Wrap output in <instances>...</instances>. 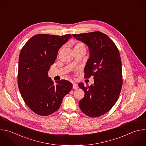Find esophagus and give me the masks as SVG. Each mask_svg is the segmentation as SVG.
Listing matches in <instances>:
<instances>
[{
  "mask_svg": "<svg viewBox=\"0 0 146 146\" xmlns=\"http://www.w3.org/2000/svg\"><path fill=\"white\" fill-rule=\"evenodd\" d=\"M78 87H79V86L76 83H73V88L74 89H77V88H78Z\"/></svg>",
  "mask_w": 146,
  "mask_h": 146,
  "instance_id": "esophagus-1",
  "label": "esophagus"
}]
</instances>
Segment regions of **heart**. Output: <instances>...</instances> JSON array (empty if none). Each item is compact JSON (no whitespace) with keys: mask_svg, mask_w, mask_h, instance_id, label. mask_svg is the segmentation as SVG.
Here are the masks:
<instances>
[{"mask_svg":"<svg viewBox=\"0 0 146 146\" xmlns=\"http://www.w3.org/2000/svg\"><path fill=\"white\" fill-rule=\"evenodd\" d=\"M85 48V46H84V44L82 43H80V42L77 43L75 44V46L74 47V48Z\"/></svg>","mask_w":146,"mask_h":146,"instance_id":"heart-1","label":"heart"}]
</instances>
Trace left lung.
Wrapping results in <instances>:
<instances>
[{"label":"left lung","instance_id":"8db88e82","mask_svg":"<svg viewBox=\"0 0 146 146\" xmlns=\"http://www.w3.org/2000/svg\"><path fill=\"white\" fill-rule=\"evenodd\" d=\"M72 36L88 46L90 58L84 70V77L93 75L94 79L90 86L78 84L85 94L79 106L86 115L98 117L110 111L119 96L123 83L120 54L113 42L100 31Z\"/></svg>","mask_w":146,"mask_h":146}]
</instances>
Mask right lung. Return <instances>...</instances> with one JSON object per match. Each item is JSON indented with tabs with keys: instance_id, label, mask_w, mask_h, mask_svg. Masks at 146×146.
<instances>
[{
	"instance_id": "add662e5",
	"label": "right lung",
	"mask_w": 146,
	"mask_h": 146,
	"mask_svg": "<svg viewBox=\"0 0 146 146\" xmlns=\"http://www.w3.org/2000/svg\"><path fill=\"white\" fill-rule=\"evenodd\" d=\"M64 36L38 34L30 38L20 52L18 66V87L25 102L35 113L47 116L56 111L63 99L72 88L66 80L54 84L48 75L58 52L69 39Z\"/></svg>"
}]
</instances>
